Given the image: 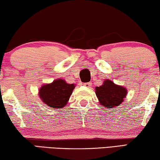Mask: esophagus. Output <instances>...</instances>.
Returning <instances> with one entry per match:
<instances>
[{
	"mask_svg": "<svg viewBox=\"0 0 160 160\" xmlns=\"http://www.w3.org/2000/svg\"><path fill=\"white\" fill-rule=\"evenodd\" d=\"M84 86H86V87H91V86H92V82H87V83H84Z\"/></svg>",
	"mask_w": 160,
	"mask_h": 160,
	"instance_id": "esophagus-1",
	"label": "esophagus"
}]
</instances>
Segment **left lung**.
Here are the masks:
<instances>
[{
  "label": "left lung",
  "instance_id": "8db88e82",
  "mask_svg": "<svg viewBox=\"0 0 160 160\" xmlns=\"http://www.w3.org/2000/svg\"><path fill=\"white\" fill-rule=\"evenodd\" d=\"M95 92L101 105L107 108H112L118 107L123 102L127 94V89L122 86L114 84L112 81L106 79L102 85L95 88Z\"/></svg>",
  "mask_w": 160,
  "mask_h": 160
}]
</instances>
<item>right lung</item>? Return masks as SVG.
Masks as SVG:
<instances>
[{"label": "right lung", "mask_w": 160, "mask_h": 160, "mask_svg": "<svg viewBox=\"0 0 160 160\" xmlns=\"http://www.w3.org/2000/svg\"><path fill=\"white\" fill-rule=\"evenodd\" d=\"M75 86L58 78L50 84L42 86L39 89V96L48 106L54 109H60L66 105Z\"/></svg>", "instance_id": "right-lung-1"}]
</instances>
